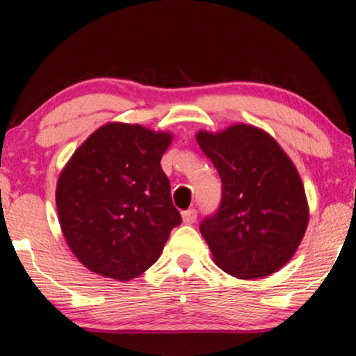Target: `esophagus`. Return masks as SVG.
Returning <instances> with one entry per match:
<instances>
[{"label":"esophagus","instance_id":"1","mask_svg":"<svg viewBox=\"0 0 356 356\" xmlns=\"http://www.w3.org/2000/svg\"><path fill=\"white\" fill-rule=\"evenodd\" d=\"M196 218H197V212L195 209H188L185 210V212H182V220L185 225H193V222L196 221Z\"/></svg>","mask_w":356,"mask_h":356}]
</instances>
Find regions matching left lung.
<instances>
[{
	"mask_svg": "<svg viewBox=\"0 0 356 356\" xmlns=\"http://www.w3.org/2000/svg\"><path fill=\"white\" fill-rule=\"evenodd\" d=\"M196 141L220 174L218 212L200 226L213 261L238 280L264 278L291 261L305 237L309 207L297 168L267 131L234 124Z\"/></svg>",
	"mask_w": 356,
	"mask_h": 356,
	"instance_id": "left-lung-1",
	"label": "left lung"
}]
</instances>
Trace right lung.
<instances>
[{
    "label": "right lung",
    "mask_w": 356,
    "mask_h": 356,
    "mask_svg": "<svg viewBox=\"0 0 356 356\" xmlns=\"http://www.w3.org/2000/svg\"><path fill=\"white\" fill-rule=\"evenodd\" d=\"M170 131L138 124L102 125L59 174L56 209L63 236L84 267L130 281L160 257L180 225L160 160Z\"/></svg>",
    "instance_id": "right-lung-1"
}]
</instances>
